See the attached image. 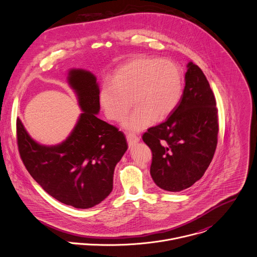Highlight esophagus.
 <instances>
[{
  "mask_svg": "<svg viewBox=\"0 0 257 257\" xmlns=\"http://www.w3.org/2000/svg\"><path fill=\"white\" fill-rule=\"evenodd\" d=\"M126 138H127V141L130 145H134V144H136L140 141V138L138 136H136L135 134H127Z\"/></svg>",
  "mask_w": 257,
  "mask_h": 257,
  "instance_id": "obj_1",
  "label": "esophagus"
}]
</instances>
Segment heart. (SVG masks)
Returning <instances> with one entry per match:
<instances>
[{
	"label": "heart",
	"instance_id": "1",
	"mask_svg": "<svg viewBox=\"0 0 257 257\" xmlns=\"http://www.w3.org/2000/svg\"><path fill=\"white\" fill-rule=\"evenodd\" d=\"M183 94L181 71L170 59L136 57L114 74L111 84L100 90V106L110 121L120 122L128 112L131 99L134 109L122 127L130 133L141 132L170 116Z\"/></svg>",
	"mask_w": 257,
	"mask_h": 257
}]
</instances>
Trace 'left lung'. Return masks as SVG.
<instances>
[{
    "label": "left lung",
    "mask_w": 257,
    "mask_h": 257,
    "mask_svg": "<svg viewBox=\"0 0 257 257\" xmlns=\"http://www.w3.org/2000/svg\"><path fill=\"white\" fill-rule=\"evenodd\" d=\"M217 134L213 92L201 69L190 61L178 107L165 122L149 128L142 137L152 151L150 174L155 184L171 192L192 186L213 158Z\"/></svg>",
    "instance_id": "left-lung-1"
}]
</instances>
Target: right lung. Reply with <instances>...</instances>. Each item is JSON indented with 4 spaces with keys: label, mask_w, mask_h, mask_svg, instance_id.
<instances>
[{
    "label": "right lung",
    "mask_w": 257,
    "mask_h": 257,
    "mask_svg": "<svg viewBox=\"0 0 257 257\" xmlns=\"http://www.w3.org/2000/svg\"><path fill=\"white\" fill-rule=\"evenodd\" d=\"M67 82L82 111L70 135L57 145H43L18 118V147L27 170L49 195L87 209L111 193L115 166L128 145L121 131L97 117L100 89L96 76L84 69H70Z\"/></svg>",
    "instance_id": "right-lung-1"
}]
</instances>
